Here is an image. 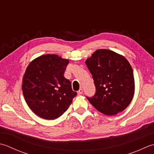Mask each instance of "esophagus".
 Listing matches in <instances>:
<instances>
[{"label": "esophagus", "mask_w": 154, "mask_h": 154, "mask_svg": "<svg viewBox=\"0 0 154 154\" xmlns=\"http://www.w3.org/2000/svg\"><path fill=\"white\" fill-rule=\"evenodd\" d=\"M82 93H83V90L82 89V88H80L79 90L78 91V94H79V95H81Z\"/></svg>", "instance_id": "esophagus-1"}]
</instances>
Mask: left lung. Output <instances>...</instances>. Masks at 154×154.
<instances>
[{
  "label": "left lung",
  "mask_w": 154,
  "mask_h": 154,
  "mask_svg": "<svg viewBox=\"0 0 154 154\" xmlns=\"http://www.w3.org/2000/svg\"><path fill=\"white\" fill-rule=\"evenodd\" d=\"M85 63L96 89L92 98H87L91 104L107 116L124 111L135 92L133 70L128 60L110 50L98 49Z\"/></svg>",
  "instance_id": "8db88e82"
}]
</instances>
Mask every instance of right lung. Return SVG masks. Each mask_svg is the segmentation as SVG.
I'll return each instance as SVG.
<instances>
[{"mask_svg":"<svg viewBox=\"0 0 154 154\" xmlns=\"http://www.w3.org/2000/svg\"><path fill=\"white\" fill-rule=\"evenodd\" d=\"M69 60L56 54H45L30 62L23 78V95L34 114L55 120L64 114L76 92L64 76Z\"/></svg>","mask_w":154,"mask_h":154,"instance_id":"add662e5","label":"right lung"}]
</instances>
